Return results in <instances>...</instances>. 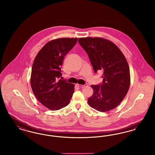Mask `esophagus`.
Returning <instances> with one entry per match:
<instances>
[{
	"label": "esophagus",
	"instance_id": "esophagus-1",
	"mask_svg": "<svg viewBox=\"0 0 155 155\" xmlns=\"http://www.w3.org/2000/svg\"><path fill=\"white\" fill-rule=\"evenodd\" d=\"M77 86L80 88H84L86 86H87V85H81V84H77Z\"/></svg>",
	"mask_w": 155,
	"mask_h": 155
}]
</instances>
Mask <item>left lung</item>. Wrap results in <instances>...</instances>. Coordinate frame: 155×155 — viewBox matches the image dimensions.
I'll return each mask as SVG.
<instances>
[{
	"mask_svg": "<svg viewBox=\"0 0 155 155\" xmlns=\"http://www.w3.org/2000/svg\"><path fill=\"white\" fill-rule=\"evenodd\" d=\"M78 42L87 53L94 71L103 72V83L91 85L94 94L88 98L89 105L101 112L114 109L130 85V68L124 55L116 45L103 38H80Z\"/></svg>",
	"mask_w": 155,
	"mask_h": 155,
	"instance_id": "obj_1",
	"label": "left lung"
}]
</instances>
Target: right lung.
<instances>
[{"instance_id":"right-lung-1","label":"right lung","mask_w":155,"mask_h":155,"mask_svg":"<svg viewBox=\"0 0 155 155\" xmlns=\"http://www.w3.org/2000/svg\"><path fill=\"white\" fill-rule=\"evenodd\" d=\"M77 38H63L46 43L39 51L32 67L30 83L37 99L51 110L70 103L74 85L59 79L64 56L77 42Z\"/></svg>"}]
</instances>
